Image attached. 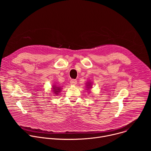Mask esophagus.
<instances>
[{
  "instance_id": "esophagus-1",
  "label": "esophagus",
  "mask_w": 151,
  "mask_h": 151,
  "mask_svg": "<svg viewBox=\"0 0 151 151\" xmlns=\"http://www.w3.org/2000/svg\"><path fill=\"white\" fill-rule=\"evenodd\" d=\"M70 82L71 85H75L77 83V81L76 79H71Z\"/></svg>"
}]
</instances>
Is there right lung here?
<instances>
[{
    "label": "right lung",
    "instance_id": "right-lung-1",
    "mask_svg": "<svg viewBox=\"0 0 151 151\" xmlns=\"http://www.w3.org/2000/svg\"><path fill=\"white\" fill-rule=\"evenodd\" d=\"M54 87H55V88L54 87V93H55V94H57V93H58V92H60L59 91H60V90H57V89H59L58 88H57V89H55L56 88V87H55V86H54Z\"/></svg>",
    "mask_w": 151,
    "mask_h": 151
}]
</instances>
